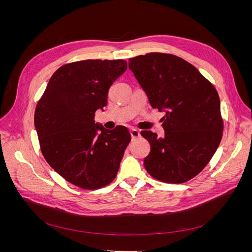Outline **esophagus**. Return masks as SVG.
<instances>
[{
    "label": "esophagus",
    "mask_w": 252,
    "mask_h": 252,
    "mask_svg": "<svg viewBox=\"0 0 252 252\" xmlns=\"http://www.w3.org/2000/svg\"><path fill=\"white\" fill-rule=\"evenodd\" d=\"M130 134H131V138H132V139L139 138V136L141 135L140 131L138 130V129H135V128H131V129H130Z\"/></svg>",
    "instance_id": "obj_1"
}]
</instances>
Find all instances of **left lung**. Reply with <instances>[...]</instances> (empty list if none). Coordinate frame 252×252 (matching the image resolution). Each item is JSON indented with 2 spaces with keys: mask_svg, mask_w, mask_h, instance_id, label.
<instances>
[{
  "mask_svg": "<svg viewBox=\"0 0 252 252\" xmlns=\"http://www.w3.org/2000/svg\"><path fill=\"white\" fill-rule=\"evenodd\" d=\"M129 69L154 108L164 110V138L150 130V154L144 166L155 179L184 183L199 174L223 135L218 91L196 68L177 56L151 52L129 59Z\"/></svg>",
  "mask_w": 252,
  "mask_h": 252,
  "instance_id": "8db88e82",
  "label": "left lung"
}]
</instances>
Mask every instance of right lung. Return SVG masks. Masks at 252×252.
I'll list each match as a JSON object with an SVG mask.
<instances>
[{
  "label": "right lung",
  "mask_w": 252,
  "mask_h": 252,
  "mask_svg": "<svg viewBox=\"0 0 252 252\" xmlns=\"http://www.w3.org/2000/svg\"><path fill=\"white\" fill-rule=\"evenodd\" d=\"M127 69L124 60H85L52 74L34 112L42 154L61 177L83 189H98L119 171L131 135L94 122L107 105L112 83Z\"/></svg>",
  "instance_id": "right-lung-1"
}]
</instances>
